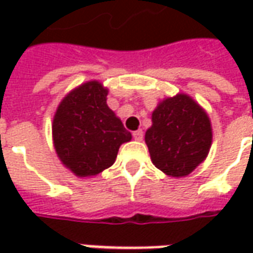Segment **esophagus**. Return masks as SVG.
<instances>
[{
	"mask_svg": "<svg viewBox=\"0 0 253 253\" xmlns=\"http://www.w3.org/2000/svg\"><path fill=\"white\" fill-rule=\"evenodd\" d=\"M132 137H134V139H137V141H142L143 131L142 130H137V131L132 132Z\"/></svg>",
	"mask_w": 253,
	"mask_h": 253,
	"instance_id": "34e87169",
	"label": "esophagus"
}]
</instances>
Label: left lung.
Returning <instances> with one entry per match:
<instances>
[{
	"mask_svg": "<svg viewBox=\"0 0 253 253\" xmlns=\"http://www.w3.org/2000/svg\"><path fill=\"white\" fill-rule=\"evenodd\" d=\"M210 119L195 100L179 93L163 100L152 114L145 134L150 159L173 177L190 175L205 161L211 146Z\"/></svg>",
	"mask_w": 253,
	"mask_h": 253,
	"instance_id": "left-lung-1",
	"label": "left lung"
}]
</instances>
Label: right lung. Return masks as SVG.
Returning <instances> with one entry per match:
<instances>
[{
  "instance_id": "1",
  "label": "right lung",
  "mask_w": 253,
  "mask_h": 253,
  "mask_svg": "<svg viewBox=\"0 0 253 253\" xmlns=\"http://www.w3.org/2000/svg\"><path fill=\"white\" fill-rule=\"evenodd\" d=\"M107 94L101 83L88 81L66 94L54 115L55 152L78 177L110 168L122 143L131 141L130 131L107 105Z\"/></svg>"
}]
</instances>
